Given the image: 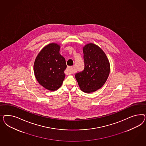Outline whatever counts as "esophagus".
I'll use <instances>...</instances> for the list:
<instances>
[{
  "instance_id": "obj_1",
  "label": "esophagus",
  "mask_w": 146,
  "mask_h": 146,
  "mask_svg": "<svg viewBox=\"0 0 146 146\" xmlns=\"http://www.w3.org/2000/svg\"><path fill=\"white\" fill-rule=\"evenodd\" d=\"M72 66H68L66 69V73L67 74H70L72 73Z\"/></svg>"
}]
</instances>
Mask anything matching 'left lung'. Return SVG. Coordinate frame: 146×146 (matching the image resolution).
<instances>
[{
    "label": "left lung",
    "mask_w": 146,
    "mask_h": 146,
    "mask_svg": "<svg viewBox=\"0 0 146 146\" xmlns=\"http://www.w3.org/2000/svg\"><path fill=\"white\" fill-rule=\"evenodd\" d=\"M84 70L75 73L80 88L85 93H93L101 88L110 73V64L106 54L93 43L84 47Z\"/></svg>",
    "instance_id": "1"
}]
</instances>
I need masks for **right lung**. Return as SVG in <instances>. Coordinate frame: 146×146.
<instances>
[{
  "label": "right lung",
  "mask_w": 146,
  "mask_h": 146,
  "mask_svg": "<svg viewBox=\"0 0 146 146\" xmlns=\"http://www.w3.org/2000/svg\"><path fill=\"white\" fill-rule=\"evenodd\" d=\"M60 46L51 43L45 46L36 58L34 71L41 86L51 91L57 90L65 77V59L59 53Z\"/></svg>",
  "instance_id": "1"
}]
</instances>
